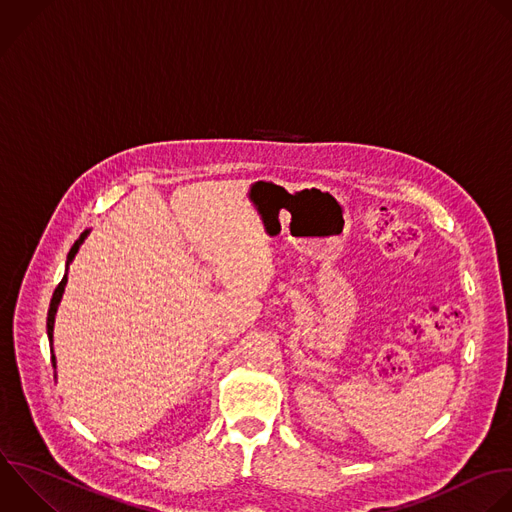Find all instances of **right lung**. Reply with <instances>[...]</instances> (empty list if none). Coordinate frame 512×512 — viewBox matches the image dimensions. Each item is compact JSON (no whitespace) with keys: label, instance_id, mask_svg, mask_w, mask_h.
<instances>
[{"label":"right lung","instance_id":"right-lung-1","mask_svg":"<svg viewBox=\"0 0 512 512\" xmlns=\"http://www.w3.org/2000/svg\"><path fill=\"white\" fill-rule=\"evenodd\" d=\"M88 233H90V229H86V231L80 235V239L72 245V249H70V253H68V261H66V273H64V277H62L60 285L56 287V291H54V295H52V301H50V309H48V339H50V350H52V364H54V368H56V356H54V321H56V311H58V305H60V301H62V295H64V289H66V283H68V267H70V263L74 261V257H76L80 245L84 243V239L88 237Z\"/></svg>","mask_w":512,"mask_h":512}]
</instances>
